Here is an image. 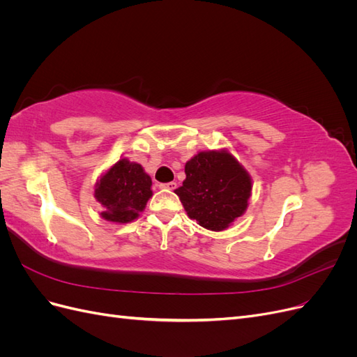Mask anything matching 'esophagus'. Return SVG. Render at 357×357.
Instances as JSON below:
<instances>
[{"mask_svg": "<svg viewBox=\"0 0 357 357\" xmlns=\"http://www.w3.org/2000/svg\"><path fill=\"white\" fill-rule=\"evenodd\" d=\"M160 189H167V190H174L177 188V183L174 181H169V183H165V185H159Z\"/></svg>", "mask_w": 357, "mask_h": 357, "instance_id": "34e87169", "label": "esophagus"}]
</instances>
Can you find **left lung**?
I'll use <instances>...</instances> for the list:
<instances>
[{"label":"left lung","mask_w":357,"mask_h":357,"mask_svg":"<svg viewBox=\"0 0 357 357\" xmlns=\"http://www.w3.org/2000/svg\"><path fill=\"white\" fill-rule=\"evenodd\" d=\"M186 178L174 190L189 219L220 232L245 213L253 181L228 149L202 150L185 165Z\"/></svg>","instance_id":"left-lung-1"}]
</instances>
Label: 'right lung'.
Wrapping results in <instances>:
<instances>
[{
  "label": "right lung",
  "mask_w": 357,
  "mask_h": 357,
  "mask_svg": "<svg viewBox=\"0 0 357 357\" xmlns=\"http://www.w3.org/2000/svg\"><path fill=\"white\" fill-rule=\"evenodd\" d=\"M93 197L101 204V218L117 225L139 218L153 197L152 178L142 164L121 158L96 180Z\"/></svg>",
  "instance_id": "obj_1"
}]
</instances>
